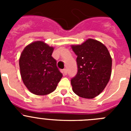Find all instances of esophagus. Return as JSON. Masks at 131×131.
Wrapping results in <instances>:
<instances>
[{
	"label": "esophagus",
	"instance_id": "obj_1",
	"mask_svg": "<svg viewBox=\"0 0 131 131\" xmlns=\"http://www.w3.org/2000/svg\"><path fill=\"white\" fill-rule=\"evenodd\" d=\"M62 73H63V74L64 75H66L67 73H68V71H67L66 69H64L62 70Z\"/></svg>",
	"mask_w": 131,
	"mask_h": 131
}]
</instances>
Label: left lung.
<instances>
[{
	"label": "left lung",
	"instance_id": "1",
	"mask_svg": "<svg viewBox=\"0 0 131 131\" xmlns=\"http://www.w3.org/2000/svg\"><path fill=\"white\" fill-rule=\"evenodd\" d=\"M77 56V73L71 79L72 89L79 96L95 98L108 83L112 60L108 50L98 40L89 39L81 45H71Z\"/></svg>",
	"mask_w": 131,
	"mask_h": 131
}]
</instances>
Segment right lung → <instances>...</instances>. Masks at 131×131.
<instances>
[{
  "label": "right lung",
  "mask_w": 131,
  "mask_h": 131,
  "mask_svg": "<svg viewBox=\"0 0 131 131\" xmlns=\"http://www.w3.org/2000/svg\"><path fill=\"white\" fill-rule=\"evenodd\" d=\"M54 47L43 41H35L25 47L19 60L24 84L36 95H47L54 91L62 77L52 56Z\"/></svg>",
  "instance_id": "obj_1"
}]
</instances>
